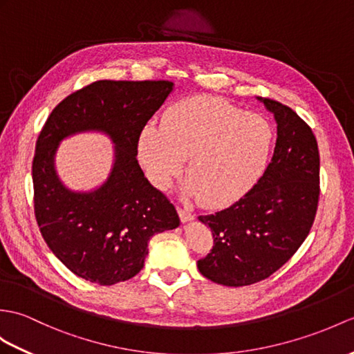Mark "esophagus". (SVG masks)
<instances>
[{"label": "esophagus", "instance_id": "obj_1", "mask_svg": "<svg viewBox=\"0 0 354 354\" xmlns=\"http://www.w3.org/2000/svg\"><path fill=\"white\" fill-rule=\"evenodd\" d=\"M178 214H179V218L183 223H187V221L193 220V214L188 209H184V208H178Z\"/></svg>", "mask_w": 354, "mask_h": 354}]
</instances>
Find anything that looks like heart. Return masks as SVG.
<instances>
[{
	"mask_svg": "<svg viewBox=\"0 0 354 354\" xmlns=\"http://www.w3.org/2000/svg\"><path fill=\"white\" fill-rule=\"evenodd\" d=\"M273 142L266 118L221 97L199 95L171 105L162 127L147 125L138 153L155 187L167 188L187 160L184 193L207 207L232 203L262 174Z\"/></svg>",
	"mask_w": 354,
	"mask_h": 354,
	"instance_id": "heart-1",
	"label": "heart"
}]
</instances>
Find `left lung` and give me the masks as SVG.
Here are the masks:
<instances>
[{
  "label": "left lung",
  "mask_w": 354,
  "mask_h": 354,
  "mask_svg": "<svg viewBox=\"0 0 354 354\" xmlns=\"http://www.w3.org/2000/svg\"><path fill=\"white\" fill-rule=\"evenodd\" d=\"M258 100L277 123L273 158L240 201L199 216L214 245L197 268L226 286L257 283L281 268L305 241L318 207L319 152L310 127L290 106Z\"/></svg>",
  "instance_id": "1"
}]
</instances>
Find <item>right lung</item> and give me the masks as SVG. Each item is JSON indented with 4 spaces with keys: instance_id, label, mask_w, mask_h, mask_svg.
Listing matches in <instances>:
<instances>
[{
    "instance_id": "right-lung-1",
    "label": "right lung",
    "mask_w": 354,
    "mask_h": 354,
    "mask_svg": "<svg viewBox=\"0 0 354 354\" xmlns=\"http://www.w3.org/2000/svg\"><path fill=\"white\" fill-rule=\"evenodd\" d=\"M171 90V81H95L64 97L40 131L31 169L35 216L48 248L78 277L128 281L143 268L152 235L179 226L175 207L137 161L140 134ZM84 130L113 140L115 164L100 189L75 194L59 183L53 157L63 138Z\"/></svg>"
}]
</instances>
